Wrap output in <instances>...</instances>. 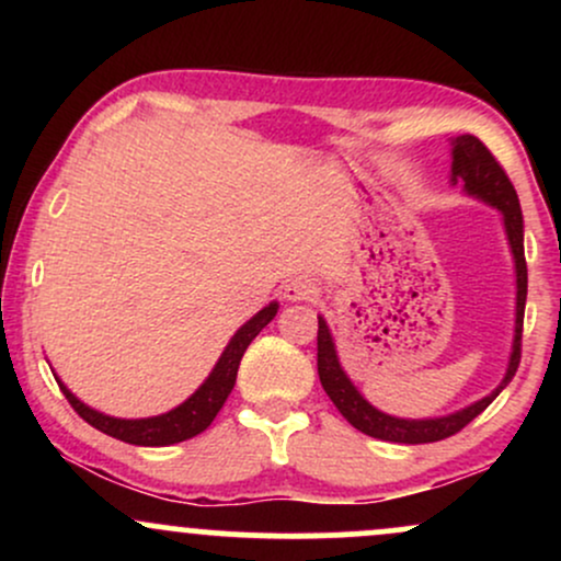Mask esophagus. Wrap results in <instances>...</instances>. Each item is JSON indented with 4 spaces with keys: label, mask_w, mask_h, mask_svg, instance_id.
<instances>
[{
    "label": "esophagus",
    "mask_w": 561,
    "mask_h": 561,
    "mask_svg": "<svg viewBox=\"0 0 561 561\" xmlns=\"http://www.w3.org/2000/svg\"><path fill=\"white\" fill-rule=\"evenodd\" d=\"M319 295V287L317 282L306 279V276H295V279H289V285L285 287V298L287 300H313Z\"/></svg>",
    "instance_id": "1"
}]
</instances>
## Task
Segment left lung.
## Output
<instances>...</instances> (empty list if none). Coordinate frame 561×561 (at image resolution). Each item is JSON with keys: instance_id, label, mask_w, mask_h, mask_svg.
Wrapping results in <instances>:
<instances>
[{"instance_id": "8db88e82", "label": "left lung", "mask_w": 561, "mask_h": 561, "mask_svg": "<svg viewBox=\"0 0 561 561\" xmlns=\"http://www.w3.org/2000/svg\"><path fill=\"white\" fill-rule=\"evenodd\" d=\"M450 182L461 179L465 182L467 195H474L482 203L493 205L504 216V229L508 248L514 255V272H517V319H514V343L512 356H508L506 377L491 396L480 398L478 403L467 405V409L456 411L448 416H435V420H401V416H390L371 405L356 385L347 379L343 366L337 362V351H334L332 334L327 321L319 317V334H317V366L321 388L327 390L330 401L337 405L340 414L364 435L377 437V440L390 443H435L443 437L456 435L465 430L474 416L482 414L495 401L501 390L512 382L517 375L519 358H523V319H525V300H527V263H525V244H523V210H519V197L514 192V184L508 182L504 165L493 158V152L472 134H461L454 139V165H450Z\"/></svg>"}]
</instances>
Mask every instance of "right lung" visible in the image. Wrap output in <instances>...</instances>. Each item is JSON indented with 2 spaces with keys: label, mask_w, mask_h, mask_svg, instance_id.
<instances>
[{
  "label": "right lung",
  "mask_w": 561,
  "mask_h": 561,
  "mask_svg": "<svg viewBox=\"0 0 561 561\" xmlns=\"http://www.w3.org/2000/svg\"><path fill=\"white\" fill-rule=\"evenodd\" d=\"M276 302H268L263 311L255 313L248 324H242L237 330L234 337L229 340L227 351L221 353L218 364L214 366L208 379H205L199 388L192 392L190 398L176 409H171L169 414H160V416H147V420H115V416L100 414V411L89 409L87 403H81L79 398L70 392L66 385L57 379L60 385L62 396L68 398V403L73 405L76 414L81 416L83 422L92 424L94 430L100 433L118 437V440L131 443V446H171V443H182L190 440L203 433V430L210 427V422L216 420V414L221 411L224 401L229 398L231 388L237 382V369H240V362L248 351V345L253 343L255 334H259L263 327L268 324L276 317Z\"/></svg>",
  "instance_id": "right-lung-1"
}]
</instances>
